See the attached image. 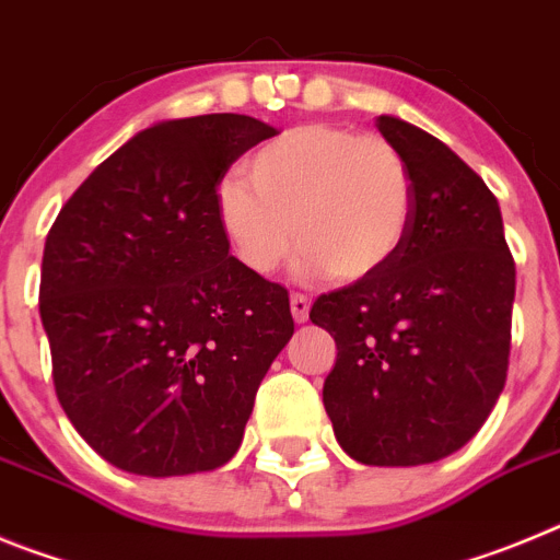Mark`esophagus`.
Wrapping results in <instances>:
<instances>
[{"label": "esophagus", "mask_w": 560, "mask_h": 560, "mask_svg": "<svg viewBox=\"0 0 560 560\" xmlns=\"http://www.w3.org/2000/svg\"><path fill=\"white\" fill-rule=\"evenodd\" d=\"M308 311H311L308 296L291 294V316H294V323H308Z\"/></svg>", "instance_id": "esophagus-1"}]
</instances>
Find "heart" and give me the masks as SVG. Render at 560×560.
Wrapping results in <instances>:
<instances>
[{
	"label": "heart",
	"instance_id": "b5f03b06",
	"mask_svg": "<svg viewBox=\"0 0 560 560\" xmlns=\"http://www.w3.org/2000/svg\"><path fill=\"white\" fill-rule=\"evenodd\" d=\"M415 215L407 156L378 133L296 126L219 187V224L252 275L269 277L303 249L300 271L361 280L393 260Z\"/></svg>",
	"mask_w": 560,
	"mask_h": 560
}]
</instances>
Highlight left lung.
<instances>
[{
    "label": "left lung",
    "mask_w": 560,
    "mask_h": 560,
    "mask_svg": "<svg viewBox=\"0 0 560 560\" xmlns=\"http://www.w3.org/2000/svg\"><path fill=\"white\" fill-rule=\"evenodd\" d=\"M415 176V215L381 271L323 294L311 323L336 341L325 412L364 465H427L463 448L508 378L516 264L488 185L438 137L375 120Z\"/></svg>",
    "instance_id": "8db88e82"
}]
</instances>
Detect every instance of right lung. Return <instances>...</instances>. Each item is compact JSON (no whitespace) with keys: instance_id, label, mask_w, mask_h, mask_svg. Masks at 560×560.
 I'll list each match as a JSON object with an SVG mask.
<instances>
[{"instance_id":"obj_1","label":"right lung","mask_w":560,"mask_h":560,"mask_svg":"<svg viewBox=\"0 0 560 560\" xmlns=\"http://www.w3.org/2000/svg\"><path fill=\"white\" fill-rule=\"evenodd\" d=\"M246 114L145 128L69 196L38 311L63 412L106 463L185 477L230 463L294 319L289 291L230 255L219 185L275 137Z\"/></svg>"}]
</instances>
